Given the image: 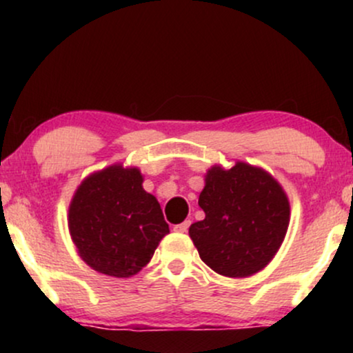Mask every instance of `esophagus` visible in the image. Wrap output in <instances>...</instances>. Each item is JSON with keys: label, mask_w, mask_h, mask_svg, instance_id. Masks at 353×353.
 Masks as SVG:
<instances>
[{"label": "esophagus", "mask_w": 353, "mask_h": 353, "mask_svg": "<svg viewBox=\"0 0 353 353\" xmlns=\"http://www.w3.org/2000/svg\"><path fill=\"white\" fill-rule=\"evenodd\" d=\"M189 225H190V221H184V222H181V224L174 225V230H176V232H181V234L188 232Z\"/></svg>", "instance_id": "34e87169"}]
</instances>
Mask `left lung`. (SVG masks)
<instances>
[{"mask_svg": "<svg viewBox=\"0 0 353 353\" xmlns=\"http://www.w3.org/2000/svg\"><path fill=\"white\" fill-rule=\"evenodd\" d=\"M204 182L199 205L205 217L189 228L202 262L232 279L261 272L289 229L285 190L272 174L244 161L230 169L212 165Z\"/></svg>", "mask_w": 353, "mask_h": 353, "instance_id": "left-lung-1", "label": "left lung"}]
</instances>
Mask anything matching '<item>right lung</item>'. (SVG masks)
I'll use <instances>...</instances> for the list:
<instances>
[{
    "instance_id": "obj_1",
    "label": "right lung",
    "mask_w": 353,
    "mask_h": 353,
    "mask_svg": "<svg viewBox=\"0 0 353 353\" xmlns=\"http://www.w3.org/2000/svg\"><path fill=\"white\" fill-rule=\"evenodd\" d=\"M143 182L139 169L116 163L89 174L76 189L68 228L79 257L96 272L132 277L169 234L159 202Z\"/></svg>"
}]
</instances>
